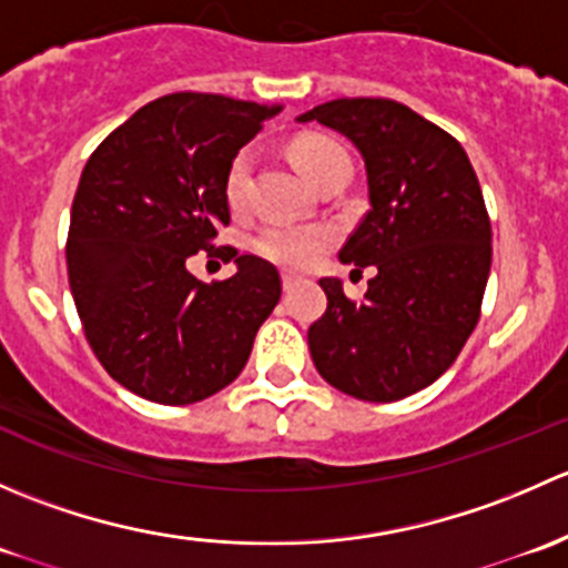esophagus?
<instances>
[{"instance_id":"esophagus-1","label":"esophagus","mask_w":568,"mask_h":568,"mask_svg":"<svg viewBox=\"0 0 568 568\" xmlns=\"http://www.w3.org/2000/svg\"><path fill=\"white\" fill-rule=\"evenodd\" d=\"M296 283H300V280H296L294 274H283V291H294Z\"/></svg>"}]
</instances>
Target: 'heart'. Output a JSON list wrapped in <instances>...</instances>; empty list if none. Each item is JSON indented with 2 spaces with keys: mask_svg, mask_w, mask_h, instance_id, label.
<instances>
[{
  "mask_svg": "<svg viewBox=\"0 0 568 568\" xmlns=\"http://www.w3.org/2000/svg\"><path fill=\"white\" fill-rule=\"evenodd\" d=\"M291 156L307 175V181H313L316 186L335 170L348 168L346 151L337 142L324 140V136H302L291 145ZM252 162L255 159L250 151H239L225 173V200L233 211H242L250 200ZM329 247L332 231L318 225H288V222L266 225L252 242V250L257 255L277 263V266L291 268V272H305V268L316 266Z\"/></svg>",
  "mask_w": 568,
  "mask_h": 568,
  "instance_id": "obj_1",
  "label": "heart"
}]
</instances>
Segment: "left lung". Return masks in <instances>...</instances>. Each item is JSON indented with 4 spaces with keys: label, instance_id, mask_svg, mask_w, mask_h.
Wrapping results in <instances>:
<instances>
[{
    "label": "left lung",
    "instance_id": "8db88e82",
    "mask_svg": "<svg viewBox=\"0 0 568 568\" xmlns=\"http://www.w3.org/2000/svg\"><path fill=\"white\" fill-rule=\"evenodd\" d=\"M354 142L371 211L341 261L376 266L365 300L324 277L326 313L307 329L318 374L359 400H398L437 382L480 316L491 225L467 153L390 99H337L300 114Z\"/></svg>",
    "mask_w": 568,
    "mask_h": 568
}]
</instances>
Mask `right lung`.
Listing matches in <instances>:
<instances>
[{
    "mask_svg": "<svg viewBox=\"0 0 568 568\" xmlns=\"http://www.w3.org/2000/svg\"><path fill=\"white\" fill-rule=\"evenodd\" d=\"M280 106L173 93L136 109L93 151L68 227V283L84 335L125 390L168 406L203 400L247 365L280 302L268 261L220 247L239 272L205 285L186 257L231 222L225 173Z\"/></svg>",
    "mask_w": 568,
    "mask_h": 568,
    "instance_id": "right-lung-1",
    "label": "right lung"
}]
</instances>
